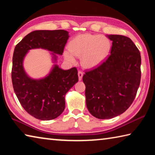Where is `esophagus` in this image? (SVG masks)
Listing matches in <instances>:
<instances>
[{"label":"esophagus","instance_id":"34e87169","mask_svg":"<svg viewBox=\"0 0 155 155\" xmlns=\"http://www.w3.org/2000/svg\"><path fill=\"white\" fill-rule=\"evenodd\" d=\"M78 80L81 81L82 79L83 76V72L82 71H78Z\"/></svg>","mask_w":155,"mask_h":155}]
</instances>
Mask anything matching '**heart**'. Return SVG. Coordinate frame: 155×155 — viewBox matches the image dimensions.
Wrapping results in <instances>:
<instances>
[{
	"instance_id": "heart-1",
	"label": "heart",
	"mask_w": 155,
	"mask_h": 155,
	"mask_svg": "<svg viewBox=\"0 0 155 155\" xmlns=\"http://www.w3.org/2000/svg\"><path fill=\"white\" fill-rule=\"evenodd\" d=\"M111 48V41L104 36L85 33L76 36L70 41V51L64 52L65 59L76 62V57H81V64L86 68L101 65L108 57Z\"/></svg>"
}]
</instances>
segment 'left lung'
Listing matches in <instances>:
<instances>
[{
  "instance_id": "1",
  "label": "left lung",
  "mask_w": 155,
  "mask_h": 155,
  "mask_svg": "<svg viewBox=\"0 0 155 155\" xmlns=\"http://www.w3.org/2000/svg\"><path fill=\"white\" fill-rule=\"evenodd\" d=\"M107 37L113 41L111 55L83 77L87 108L98 119H111L127 110L141 79L140 52L133 41L120 35Z\"/></svg>"
}]
</instances>
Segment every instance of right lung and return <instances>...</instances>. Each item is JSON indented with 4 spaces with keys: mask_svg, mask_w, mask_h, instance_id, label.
<instances>
[{
    "mask_svg": "<svg viewBox=\"0 0 155 155\" xmlns=\"http://www.w3.org/2000/svg\"><path fill=\"white\" fill-rule=\"evenodd\" d=\"M69 34L64 30H40L26 35L15 47L12 79L18 101L28 114L41 120H51L61 115L65 107V96L78 81L76 68L64 70L57 62L62 55ZM41 48L51 51L55 64L46 77L38 80L25 72L23 62L30 49Z\"/></svg>",
    "mask_w": 155,
    "mask_h": 155,
    "instance_id": "1",
    "label": "right lung"
}]
</instances>
